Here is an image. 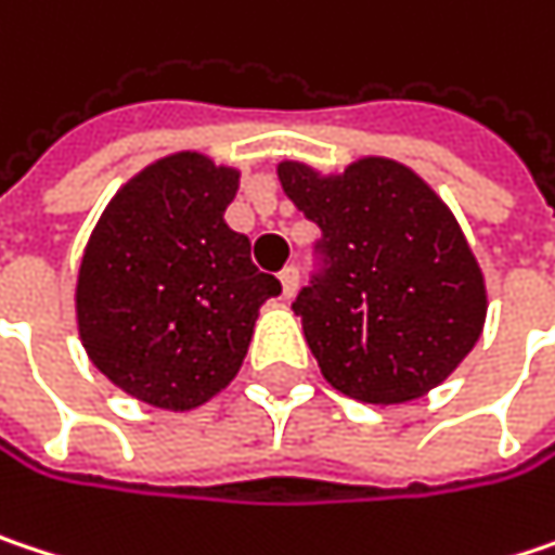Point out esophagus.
Segmentation results:
<instances>
[{"mask_svg": "<svg viewBox=\"0 0 555 555\" xmlns=\"http://www.w3.org/2000/svg\"><path fill=\"white\" fill-rule=\"evenodd\" d=\"M279 282H282V295L292 298L295 288H298V267H285V270L279 273Z\"/></svg>", "mask_w": 555, "mask_h": 555, "instance_id": "obj_1", "label": "esophagus"}]
</instances>
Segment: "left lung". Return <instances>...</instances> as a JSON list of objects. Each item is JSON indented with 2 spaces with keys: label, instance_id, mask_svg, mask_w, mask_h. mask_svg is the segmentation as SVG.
Segmentation results:
<instances>
[{
  "label": "left lung",
  "instance_id": "obj_1",
  "mask_svg": "<svg viewBox=\"0 0 555 555\" xmlns=\"http://www.w3.org/2000/svg\"><path fill=\"white\" fill-rule=\"evenodd\" d=\"M285 196L321 228L292 301L324 378L362 403H406L448 378L486 321L477 257L420 175L362 158L343 175L282 162Z\"/></svg>",
  "mask_w": 555,
  "mask_h": 555
}]
</instances>
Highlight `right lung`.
I'll return each instance as SVG.
<instances>
[{"label":"right lung","instance_id":"right-lung-1","mask_svg":"<svg viewBox=\"0 0 555 555\" xmlns=\"http://www.w3.org/2000/svg\"><path fill=\"white\" fill-rule=\"evenodd\" d=\"M237 171L177 152L111 199L81 257L78 336L129 397L193 410L237 375L260 305L282 292L225 225Z\"/></svg>","mask_w":555,"mask_h":555}]
</instances>
